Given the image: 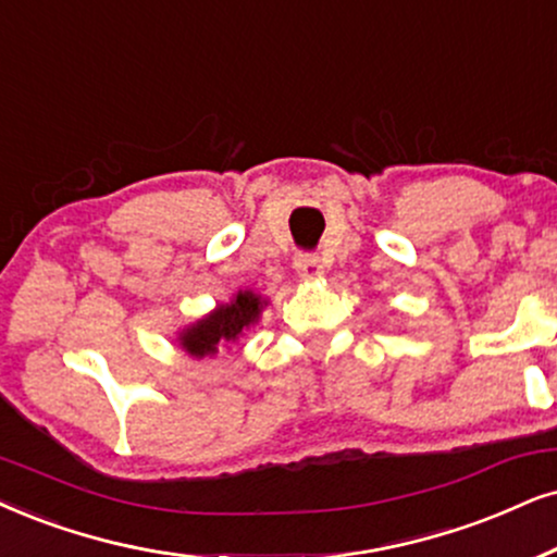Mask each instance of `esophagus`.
Listing matches in <instances>:
<instances>
[{
	"mask_svg": "<svg viewBox=\"0 0 557 557\" xmlns=\"http://www.w3.org/2000/svg\"><path fill=\"white\" fill-rule=\"evenodd\" d=\"M295 272L300 280H319L323 274V264L315 255H298L295 257Z\"/></svg>",
	"mask_w": 557,
	"mask_h": 557,
	"instance_id": "esophagus-1",
	"label": "esophagus"
}]
</instances>
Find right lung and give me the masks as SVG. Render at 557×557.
<instances>
[{
  "label": "right lung",
  "instance_id": "add662e5",
  "mask_svg": "<svg viewBox=\"0 0 557 557\" xmlns=\"http://www.w3.org/2000/svg\"><path fill=\"white\" fill-rule=\"evenodd\" d=\"M270 306L264 295L255 290H238L228 302H221L213 311L197 319L189 326L180 329L177 344L185 355L202 360V357H215L221 349H231L244 336L246 329L257 326L262 311Z\"/></svg>",
  "mask_w": 557,
  "mask_h": 557
}]
</instances>
